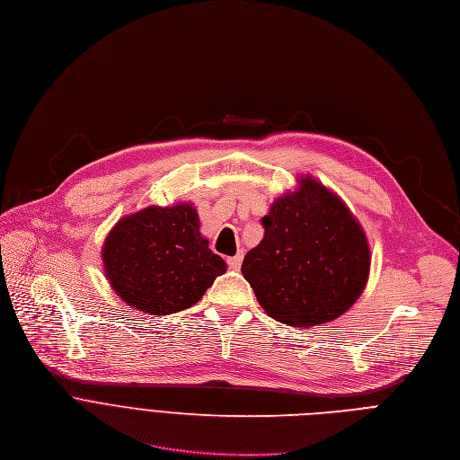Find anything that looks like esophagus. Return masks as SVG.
<instances>
[{
  "instance_id": "esophagus-1",
  "label": "esophagus",
  "mask_w": 460,
  "mask_h": 460,
  "mask_svg": "<svg viewBox=\"0 0 460 460\" xmlns=\"http://www.w3.org/2000/svg\"><path fill=\"white\" fill-rule=\"evenodd\" d=\"M228 268L230 270H239L241 268V262H243V252H237L234 257H228Z\"/></svg>"
}]
</instances>
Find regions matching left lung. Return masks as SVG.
Masks as SVG:
<instances>
[{
  "label": "left lung",
  "instance_id": "left-lung-1",
  "mask_svg": "<svg viewBox=\"0 0 460 460\" xmlns=\"http://www.w3.org/2000/svg\"><path fill=\"white\" fill-rule=\"evenodd\" d=\"M262 241L241 271L262 310L285 324H324L360 297L370 244L344 201L312 175L279 196L262 219Z\"/></svg>",
  "mask_w": 460,
  "mask_h": 460
}]
</instances>
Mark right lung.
Here are the masks:
<instances>
[{"label": "right lung", "mask_w": 460, "mask_h": 460, "mask_svg": "<svg viewBox=\"0 0 460 460\" xmlns=\"http://www.w3.org/2000/svg\"><path fill=\"white\" fill-rule=\"evenodd\" d=\"M199 225L192 203L152 205L119 219L102 250L112 290L128 306L152 315L194 306L226 271Z\"/></svg>", "instance_id": "right-lung-1"}]
</instances>
